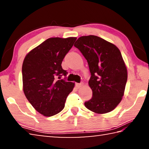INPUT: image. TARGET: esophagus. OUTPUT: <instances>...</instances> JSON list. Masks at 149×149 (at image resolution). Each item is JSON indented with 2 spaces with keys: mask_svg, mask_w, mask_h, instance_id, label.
<instances>
[{
  "mask_svg": "<svg viewBox=\"0 0 149 149\" xmlns=\"http://www.w3.org/2000/svg\"><path fill=\"white\" fill-rule=\"evenodd\" d=\"M82 84L81 83H80V84H78V83H76V84H75V87H76L77 88H79V87H81L82 86Z\"/></svg>",
  "mask_w": 149,
  "mask_h": 149,
  "instance_id": "34e87169",
  "label": "esophagus"
}]
</instances>
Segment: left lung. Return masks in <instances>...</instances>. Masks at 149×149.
<instances>
[{"label":"left lung","mask_w":149,"mask_h":149,"mask_svg":"<svg viewBox=\"0 0 149 149\" xmlns=\"http://www.w3.org/2000/svg\"><path fill=\"white\" fill-rule=\"evenodd\" d=\"M87 60L93 97L84 104L97 114L113 110L121 102L127 79L122 54L114 44L95 35L82 36L75 42Z\"/></svg>","instance_id":"left-lung-1"}]
</instances>
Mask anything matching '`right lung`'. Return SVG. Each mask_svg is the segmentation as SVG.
Masks as SVG:
<instances>
[{"label":"right lung","mask_w":149,"mask_h":149,"mask_svg":"<svg viewBox=\"0 0 149 149\" xmlns=\"http://www.w3.org/2000/svg\"><path fill=\"white\" fill-rule=\"evenodd\" d=\"M76 39L49 38L25 57L22 65L24 94L33 107L45 116L61 112L74 89V83L60 78L68 74L61 64Z\"/></svg>","instance_id":"1"}]
</instances>
